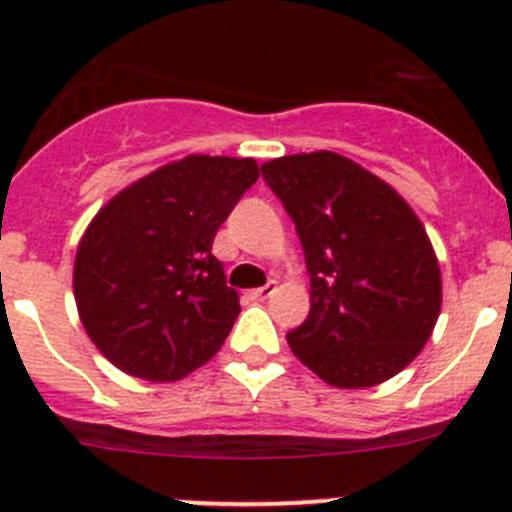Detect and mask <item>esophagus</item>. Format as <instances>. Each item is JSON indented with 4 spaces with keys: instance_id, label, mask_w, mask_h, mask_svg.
Returning a JSON list of instances; mask_svg holds the SVG:
<instances>
[{
    "instance_id": "34e87169",
    "label": "esophagus",
    "mask_w": 512,
    "mask_h": 512,
    "mask_svg": "<svg viewBox=\"0 0 512 512\" xmlns=\"http://www.w3.org/2000/svg\"><path fill=\"white\" fill-rule=\"evenodd\" d=\"M274 292H277V282H269V284H264V287H259V289H251L248 295H251V300H269Z\"/></svg>"
}]
</instances>
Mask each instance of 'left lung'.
<instances>
[{"label": "left lung", "instance_id": "obj_1", "mask_svg": "<svg viewBox=\"0 0 512 512\" xmlns=\"http://www.w3.org/2000/svg\"><path fill=\"white\" fill-rule=\"evenodd\" d=\"M261 174L295 223L310 274V315L287 333L292 354L343 390L400 374L441 312V271L418 215L333 151L274 158Z\"/></svg>", "mask_w": 512, "mask_h": 512}]
</instances>
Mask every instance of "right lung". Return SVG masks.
Instances as JSON below:
<instances>
[{"label":"right lung","mask_w":512,"mask_h":512,"mask_svg":"<svg viewBox=\"0 0 512 512\" xmlns=\"http://www.w3.org/2000/svg\"><path fill=\"white\" fill-rule=\"evenodd\" d=\"M256 179L253 158L187 156L97 212L76 251L74 297L117 369L174 382L220 351L241 305L212 241Z\"/></svg>","instance_id":"right-lung-1"}]
</instances>
